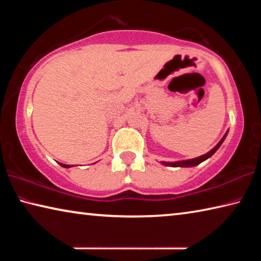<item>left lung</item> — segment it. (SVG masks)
I'll return each mask as SVG.
<instances>
[{"instance_id": "8db88e82", "label": "left lung", "mask_w": 261, "mask_h": 261, "mask_svg": "<svg viewBox=\"0 0 261 261\" xmlns=\"http://www.w3.org/2000/svg\"><path fill=\"white\" fill-rule=\"evenodd\" d=\"M227 135H228V131L226 132V135H224V136L222 137V139H221V140L219 141L218 145H216V146H215L214 148H212L208 153L204 154V155L198 156V158H194V159H189V160L176 161V162H165V161H162V165H163V166H168V167H194V166H198V165H199V163H201L202 161L207 160V159L211 158L216 151H218L219 147L221 146V145H222L223 140L226 139Z\"/></svg>"}]
</instances>
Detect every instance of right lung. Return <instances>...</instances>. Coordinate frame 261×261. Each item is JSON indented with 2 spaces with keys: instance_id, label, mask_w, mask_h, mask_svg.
Here are the masks:
<instances>
[{
  "instance_id": "1",
  "label": "right lung",
  "mask_w": 261,
  "mask_h": 261,
  "mask_svg": "<svg viewBox=\"0 0 261 261\" xmlns=\"http://www.w3.org/2000/svg\"><path fill=\"white\" fill-rule=\"evenodd\" d=\"M60 166L64 167V168H70V167H71V166H70V165H63V163H60Z\"/></svg>"
}]
</instances>
